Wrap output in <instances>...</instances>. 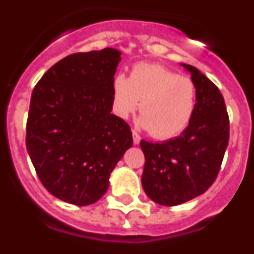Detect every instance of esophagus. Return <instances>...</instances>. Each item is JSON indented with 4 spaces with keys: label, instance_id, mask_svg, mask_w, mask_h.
Here are the masks:
<instances>
[{
    "label": "esophagus",
    "instance_id": "esophagus-1",
    "mask_svg": "<svg viewBox=\"0 0 254 254\" xmlns=\"http://www.w3.org/2000/svg\"><path fill=\"white\" fill-rule=\"evenodd\" d=\"M132 137H133V143L134 145H138L141 141V136L136 131H132Z\"/></svg>",
    "mask_w": 254,
    "mask_h": 254
}]
</instances>
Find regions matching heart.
Wrapping results in <instances>:
<instances>
[{
	"mask_svg": "<svg viewBox=\"0 0 254 254\" xmlns=\"http://www.w3.org/2000/svg\"><path fill=\"white\" fill-rule=\"evenodd\" d=\"M113 94L121 117L136 111L141 100V126L160 140L182 133L196 111V84L161 64L142 62L134 64L129 77L118 73Z\"/></svg>",
	"mask_w": 254,
	"mask_h": 254,
	"instance_id": "b5f03b06",
	"label": "heart"
}]
</instances>
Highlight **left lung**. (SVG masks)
<instances>
[{"instance_id": "obj_1", "label": "left lung", "mask_w": 254, "mask_h": 254, "mask_svg": "<svg viewBox=\"0 0 254 254\" xmlns=\"http://www.w3.org/2000/svg\"><path fill=\"white\" fill-rule=\"evenodd\" d=\"M197 87L193 117L181 136L165 142L141 140L142 187L159 205L176 206L205 193L221 168L229 142V116L219 87L196 67L183 64Z\"/></svg>"}]
</instances>
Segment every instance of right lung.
Instances as JSON below:
<instances>
[{"label":"right lung","mask_w":254,"mask_h":254,"mask_svg":"<svg viewBox=\"0 0 254 254\" xmlns=\"http://www.w3.org/2000/svg\"><path fill=\"white\" fill-rule=\"evenodd\" d=\"M120 61L114 48L73 53L53 64L31 93L26 149L42 185L64 202H96L133 143L128 123L111 114Z\"/></svg>","instance_id":"add662e5"}]
</instances>
